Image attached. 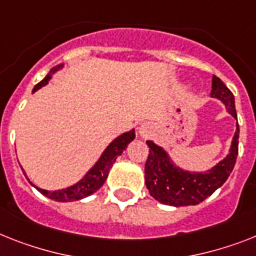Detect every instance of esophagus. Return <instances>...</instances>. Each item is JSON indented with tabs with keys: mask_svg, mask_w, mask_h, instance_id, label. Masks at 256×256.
<instances>
[{
	"mask_svg": "<svg viewBox=\"0 0 256 256\" xmlns=\"http://www.w3.org/2000/svg\"><path fill=\"white\" fill-rule=\"evenodd\" d=\"M152 130H153V128H152V126L149 123L142 124V126H140V134L144 137L149 136V134L152 133Z\"/></svg>",
	"mask_w": 256,
	"mask_h": 256,
	"instance_id": "34e87169",
	"label": "esophagus"
}]
</instances>
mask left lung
<instances>
[{
  "instance_id": "left-lung-1",
  "label": "left lung",
  "mask_w": 256,
  "mask_h": 256,
  "mask_svg": "<svg viewBox=\"0 0 256 256\" xmlns=\"http://www.w3.org/2000/svg\"><path fill=\"white\" fill-rule=\"evenodd\" d=\"M210 96L218 98L226 106L230 115L237 119L234 95L218 77L213 76ZM240 126L234 133L230 153L208 172L183 171L171 164L166 152L152 141H146L149 149L145 164V184L150 196L162 204L172 206H196L212 195L226 182L233 171L238 156Z\"/></svg>"
}]
</instances>
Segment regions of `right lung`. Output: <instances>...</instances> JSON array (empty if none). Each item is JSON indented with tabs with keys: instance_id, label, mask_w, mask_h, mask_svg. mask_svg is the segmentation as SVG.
<instances>
[{
	"instance_id": "1",
	"label": "right lung",
	"mask_w": 256,
	"mask_h": 256,
	"mask_svg": "<svg viewBox=\"0 0 256 256\" xmlns=\"http://www.w3.org/2000/svg\"><path fill=\"white\" fill-rule=\"evenodd\" d=\"M61 65H57V66L52 68V70L47 74V77L44 78L43 81H40L35 88H34V92L39 90L40 88H43L44 85H47L48 81L52 77V73L60 69ZM134 138V130H130V132L123 133L122 136H119L118 138L110 144L107 149L104 150V153L102 154V157L99 158V161L95 164L94 168L88 171V174L81 179V180L76 183L74 186L72 187H68L65 190H58V191H47V190L39 188L36 187V190L39 192H42L44 196H47L50 199L56 200V202H74V200L84 199L86 196L92 195L95 191H98L100 187L103 186V183L106 182L107 176H108L110 168H112L114 162L116 161V158L119 157L120 154L126 150V145L130 142V141Z\"/></svg>"
}]
</instances>
